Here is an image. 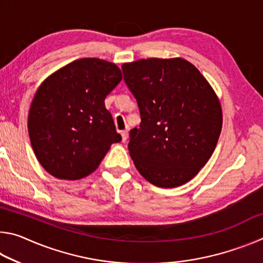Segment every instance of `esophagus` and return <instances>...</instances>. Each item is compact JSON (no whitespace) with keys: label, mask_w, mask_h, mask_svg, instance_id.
<instances>
[{"label":"esophagus","mask_w":263,"mask_h":263,"mask_svg":"<svg viewBox=\"0 0 263 263\" xmlns=\"http://www.w3.org/2000/svg\"><path fill=\"white\" fill-rule=\"evenodd\" d=\"M121 135H122V140L125 141L127 139V131L126 130L121 131Z\"/></svg>","instance_id":"34e87169"}]
</instances>
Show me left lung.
I'll return each mask as SVG.
<instances>
[{
	"instance_id": "8db88e82",
	"label": "left lung",
	"mask_w": 263,
	"mask_h": 263,
	"mask_svg": "<svg viewBox=\"0 0 263 263\" xmlns=\"http://www.w3.org/2000/svg\"><path fill=\"white\" fill-rule=\"evenodd\" d=\"M140 125L127 148L138 172L160 188L186 183L205 166L222 125L221 106L201 72L182 58H149L122 66Z\"/></svg>"
}]
</instances>
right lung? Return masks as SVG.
I'll return each mask as SVG.
<instances>
[{"label": "right lung", "mask_w": 263, "mask_h": 263, "mask_svg": "<svg viewBox=\"0 0 263 263\" xmlns=\"http://www.w3.org/2000/svg\"><path fill=\"white\" fill-rule=\"evenodd\" d=\"M112 62L84 58L50 75L33 97L28 128L33 152L47 173L79 180L99 167L114 142L112 116L104 100L121 82Z\"/></svg>", "instance_id": "obj_1"}]
</instances>
